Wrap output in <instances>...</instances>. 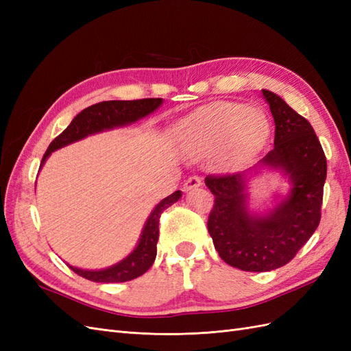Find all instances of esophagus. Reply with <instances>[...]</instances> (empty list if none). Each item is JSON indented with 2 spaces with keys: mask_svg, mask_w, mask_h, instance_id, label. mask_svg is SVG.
<instances>
[{
  "mask_svg": "<svg viewBox=\"0 0 351 351\" xmlns=\"http://www.w3.org/2000/svg\"><path fill=\"white\" fill-rule=\"evenodd\" d=\"M200 186H202V178L197 177V176H192V177H189V178L186 180V183H184L183 189H184V192H190V190L197 189V187H200Z\"/></svg>",
  "mask_w": 351,
  "mask_h": 351,
  "instance_id": "34e87169",
  "label": "esophagus"
}]
</instances>
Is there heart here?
I'll list each match as a JSON object with an SVG mask.
<instances>
[{"label": "heart", "mask_w": 351, "mask_h": 351, "mask_svg": "<svg viewBox=\"0 0 351 351\" xmlns=\"http://www.w3.org/2000/svg\"><path fill=\"white\" fill-rule=\"evenodd\" d=\"M176 130L193 155H209L226 146L234 161L256 154L269 137V124L262 112L226 101L189 115L177 124Z\"/></svg>", "instance_id": "heart-1"}]
</instances>
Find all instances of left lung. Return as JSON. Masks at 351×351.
<instances>
[{"label":"left lung","instance_id":"left-lung-1","mask_svg":"<svg viewBox=\"0 0 351 351\" xmlns=\"http://www.w3.org/2000/svg\"><path fill=\"white\" fill-rule=\"evenodd\" d=\"M275 123L274 147L249 171L208 176L205 184L215 196L208 218V231L221 259L249 272H267L284 267L321 221L326 158L313 127L289 104L262 89ZM259 167L281 169L292 189L268 215L248 210V174Z\"/></svg>","mask_w":351,"mask_h":351}]
</instances>
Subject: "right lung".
<instances>
[{
  "label": "right lung",
  "instance_id": "obj_1",
  "mask_svg": "<svg viewBox=\"0 0 351 351\" xmlns=\"http://www.w3.org/2000/svg\"><path fill=\"white\" fill-rule=\"evenodd\" d=\"M161 98H147L136 101H104L92 105V107L84 108L82 112L74 117L67 129L51 142L44 158H42L40 168L47 161V158L54 151L60 149V147H64L73 142L84 139L89 134L136 123L137 120L145 119L146 115H149L156 108L161 107ZM180 197H182V192L177 190L173 195H169L159 202L151 212L149 218L145 222L137 246L129 256L124 258L119 263L99 271L80 269L69 265L70 269L80 275V277L95 282H124L141 277V275H143L152 267L156 258L159 217H161V214L168 206L176 204Z\"/></svg>",
  "mask_w": 351,
  "mask_h": 351
}]
</instances>
